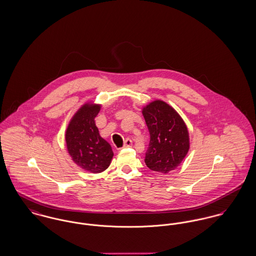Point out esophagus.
I'll use <instances>...</instances> for the list:
<instances>
[{"instance_id": "obj_1", "label": "esophagus", "mask_w": 256, "mask_h": 256, "mask_svg": "<svg viewBox=\"0 0 256 256\" xmlns=\"http://www.w3.org/2000/svg\"><path fill=\"white\" fill-rule=\"evenodd\" d=\"M132 139L126 138V139L124 140V148H128V147H132Z\"/></svg>"}]
</instances>
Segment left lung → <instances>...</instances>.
Instances as JSON below:
<instances>
[{
	"label": "left lung",
	"instance_id": "1",
	"mask_svg": "<svg viewBox=\"0 0 256 256\" xmlns=\"http://www.w3.org/2000/svg\"><path fill=\"white\" fill-rule=\"evenodd\" d=\"M150 142L145 164L153 172L168 174L176 170L186 157L189 148L188 128L180 115L162 100H155L143 107Z\"/></svg>",
	"mask_w": 256,
	"mask_h": 256
}]
</instances>
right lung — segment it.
Here are the masks:
<instances>
[{
  "instance_id": "add662e5",
  "label": "right lung",
  "mask_w": 256,
  "mask_h": 256,
  "mask_svg": "<svg viewBox=\"0 0 256 256\" xmlns=\"http://www.w3.org/2000/svg\"><path fill=\"white\" fill-rule=\"evenodd\" d=\"M100 108V104H84L71 118L65 134L67 150L74 162L92 174L104 172L114 156L111 145L100 136L96 126Z\"/></svg>"
}]
</instances>
